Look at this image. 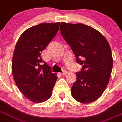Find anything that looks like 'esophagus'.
<instances>
[{
  "label": "esophagus",
  "mask_w": 122,
  "mask_h": 122,
  "mask_svg": "<svg viewBox=\"0 0 122 122\" xmlns=\"http://www.w3.org/2000/svg\"><path fill=\"white\" fill-rule=\"evenodd\" d=\"M67 71H65V70H64V71H63L62 72L60 73V74H61V76H64V75H66V74H67Z\"/></svg>",
  "instance_id": "obj_1"
}]
</instances>
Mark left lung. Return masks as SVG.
Instances as JSON below:
<instances>
[{
	"label": "left lung",
	"instance_id": "left-lung-1",
	"mask_svg": "<svg viewBox=\"0 0 122 122\" xmlns=\"http://www.w3.org/2000/svg\"><path fill=\"white\" fill-rule=\"evenodd\" d=\"M60 30L77 62L83 64L81 71L76 73L72 96L81 103L94 102L102 95L109 81L113 66L109 44L101 32L84 24L62 22Z\"/></svg>",
	"mask_w": 122,
	"mask_h": 122
}]
</instances>
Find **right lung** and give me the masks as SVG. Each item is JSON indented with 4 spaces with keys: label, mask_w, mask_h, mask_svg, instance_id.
Segmentation results:
<instances>
[{
    "label": "right lung",
    "mask_w": 122,
    "mask_h": 122,
    "mask_svg": "<svg viewBox=\"0 0 122 122\" xmlns=\"http://www.w3.org/2000/svg\"><path fill=\"white\" fill-rule=\"evenodd\" d=\"M60 23H41L20 36L13 55L12 69L16 85L26 98L36 103L52 95L56 75L41 58V53L58 32Z\"/></svg>",
    "instance_id": "right-lung-1"
}]
</instances>
